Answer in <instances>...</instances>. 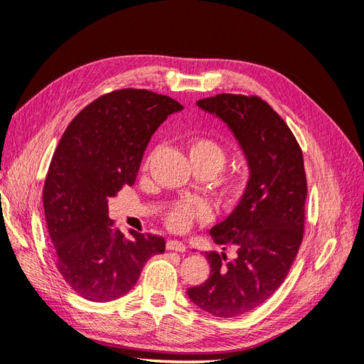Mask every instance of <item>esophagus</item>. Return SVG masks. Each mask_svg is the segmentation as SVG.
Wrapping results in <instances>:
<instances>
[{
	"mask_svg": "<svg viewBox=\"0 0 364 364\" xmlns=\"http://www.w3.org/2000/svg\"><path fill=\"white\" fill-rule=\"evenodd\" d=\"M185 245L179 240H168L167 241V250H174V252H185Z\"/></svg>",
	"mask_w": 364,
	"mask_h": 364,
	"instance_id": "obj_1",
	"label": "esophagus"
}]
</instances>
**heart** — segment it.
<instances>
[{
    "mask_svg": "<svg viewBox=\"0 0 364 364\" xmlns=\"http://www.w3.org/2000/svg\"><path fill=\"white\" fill-rule=\"evenodd\" d=\"M188 153L196 170H208L211 174H215L223 168L228 156L225 147L220 142L203 136L193 138L188 142ZM245 181L246 174L243 171H235L225 176L222 182H220L223 196L234 197L241 190V186L245 185ZM203 214V209H197L190 203H176L165 211L164 223L168 229L174 230V232H183V230L193 225L196 217Z\"/></svg>",
    "mask_w": 364,
    "mask_h": 364,
    "instance_id": "b5f03b06",
    "label": "heart"
}]
</instances>
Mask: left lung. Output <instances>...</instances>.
<instances>
[{
	"label": "left lung",
	"instance_id": "8db88e82",
	"mask_svg": "<svg viewBox=\"0 0 364 364\" xmlns=\"http://www.w3.org/2000/svg\"><path fill=\"white\" fill-rule=\"evenodd\" d=\"M197 106L229 126L249 162L250 178L240 203L211 229L217 245L205 252L209 278L186 290L202 310L218 317L246 314L277 291L304 238L306 178L299 142L273 107L257 95L217 94Z\"/></svg>",
	"mask_w": 364,
	"mask_h": 364
}]
</instances>
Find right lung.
Segmentation results:
<instances>
[{"label": "right lung", "mask_w": 364, "mask_h": 364, "mask_svg": "<svg viewBox=\"0 0 364 364\" xmlns=\"http://www.w3.org/2000/svg\"><path fill=\"white\" fill-rule=\"evenodd\" d=\"M181 109L167 95L126 87L95 98L63 132L43 183V211L54 264L83 299L124 296L146 262L164 253L161 235L121 234L107 217V197L135 183L151 135Z\"/></svg>", "instance_id": "obj_1"}]
</instances>
